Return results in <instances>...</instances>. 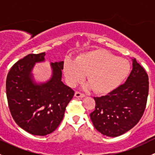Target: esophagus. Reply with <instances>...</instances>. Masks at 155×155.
Instances as JSON below:
<instances>
[{
  "label": "esophagus",
  "instance_id": "1",
  "mask_svg": "<svg viewBox=\"0 0 155 155\" xmlns=\"http://www.w3.org/2000/svg\"><path fill=\"white\" fill-rule=\"evenodd\" d=\"M85 96V95L83 93H81V92H79V91L75 92V97H76L82 98V97H84Z\"/></svg>",
  "mask_w": 155,
  "mask_h": 155
}]
</instances>
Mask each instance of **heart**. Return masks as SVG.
Instances as JSON below:
<instances>
[{"mask_svg":"<svg viewBox=\"0 0 155 155\" xmlns=\"http://www.w3.org/2000/svg\"><path fill=\"white\" fill-rule=\"evenodd\" d=\"M130 64L126 59L115 57L105 50L89 51L79 56L76 61L67 59L64 71L71 85L87 79L97 93H107L115 88L126 77Z\"/></svg>","mask_w":155,"mask_h":155,"instance_id":"heart-1","label":"heart"}]
</instances>
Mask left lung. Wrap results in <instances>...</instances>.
<instances>
[{
  "label": "left lung",
  "instance_id": "obj_1",
  "mask_svg": "<svg viewBox=\"0 0 155 155\" xmlns=\"http://www.w3.org/2000/svg\"><path fill=\"white\" fill-rule=\"evenodd\" d=\"M124 84L105 96L94 97L95 109L91 119L97 131L111 137L134 127L143 116L148 94V76L136 58Z\"/></svg>",
  "mask_w": 155,
  "mask_h": 155
}]
</instances>
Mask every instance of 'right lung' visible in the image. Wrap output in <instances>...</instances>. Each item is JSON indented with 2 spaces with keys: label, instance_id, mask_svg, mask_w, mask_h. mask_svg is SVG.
<instances>
[{
  "label": "right lung",
  "instance_id": "add662e5",
  "mask_svg": "<svg viewBox=\"0 0 155 155\" xmlns=\"http://www.w3.org/2000/svg\"><path fill=\"white\" fill-rule=\"evenodd\" d=\"M46 53L29 54L10 69L6 81L9 108L14 121L29 134L46 136L58 127L74 91L61 81L64 61L51 63L49 80L37 84L32 70Z\"/></svg>",
  "mask_w": 155,
  "mask_h": 155
}]
</instances>
